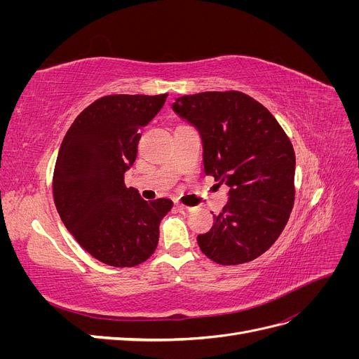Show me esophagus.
<instances>
[{"label":"esophagus","mask_w":359,"mask_h":359,"mask_svg":"<svg viewBox=\"0 0 359 359\" xmlns=\"http://www.w3.org/2000/svg\"><path fill=\"white\" fill-rule=\"evenodd\" d=\"M177 210H178L182 215H189V214H191V211H193V208H190V206L181 205V203H177Z\"/></svg>","instance_id":"esophagus-1"}]
</instances>
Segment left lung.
Returning <instances> with one entry per match:
<instances>
[{"mask_svg": "<svg viewBox=\"0 0 359 359\" xmlns=\"http://www.w3.org/2000/svg\"><path fill=\"white\" fill-rule=\"evenodd\" d=\"M172 111L198 130L203 170L229 201L198 235L202 253L220 265L259 257L283 232L295 199V153L271 112L240 91L178 97Z\"/></svg>", "mask_w": 359, "mask_h": 359, "instance_id": "left-lung-1", "label": "left lung"}]
</instances>
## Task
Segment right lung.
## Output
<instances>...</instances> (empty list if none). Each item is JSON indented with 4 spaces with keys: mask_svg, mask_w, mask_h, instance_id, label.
<instances>
[{
    "mask_svg": "<svg viewBox=\"0 0 359 359\" xmlns=\"http://www.w3.org/2000/svg\"><path fill=\"white\" fill-rule=\"evenodd\" d=\"M160 95H106L82 111L62 139L53 201L64 226L100 262L136 266L156 252L170 199L144 201L124 173L137 156L139 130L166 102Z\"/></svg>",
    "mask_w": 359,
    "mask_h": 359,
    "instance_id": "obj_1",
    "label": "right lung"
}]
</instances>
